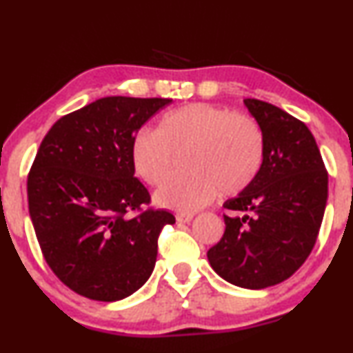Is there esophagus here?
<instances>
[{
  "label": "esophagus",
  "instance_id": "obj_1",
  "mask_svg": "<svg viewBox=\"0 0 353 353\" xmlns=\"http://www.w3.org/2000/svg\"><path fill=\"white\" fill-rule=\"evenodd\" d=\"M176 219H177V222H181V223H189V222H192L194 214H177Z\"/></svg>",
  "mask_w": 353,
  "mask_h": 353
}]
</instances>
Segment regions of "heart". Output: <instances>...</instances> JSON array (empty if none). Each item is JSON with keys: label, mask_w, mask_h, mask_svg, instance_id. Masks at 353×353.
Listing matches in <instances>:
<instances>
[{"label": "heart", "mask_w": 353, "mask_h": 353, "mask_svg": "<svg viewBox=\"0 0 353 353\" xmlns=\"http://www.w3.org/2000/svg\"><path fill=\"white\" fill-rule=\"evenodd\" d=\"M184 152L189 172L164 182L154 201L192 214L214 201L219 189L235 195L253 184L265 159V136L250 114L199 101L165 113L158 131H139L131 143V164L146 184L159 185L176 154Z\"/></svg>", "instance_id": "heart-1"}]
</instances>
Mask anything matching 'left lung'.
Instances as JSON below:
<instances>
[{
	"label": "left lung",
	"mask_w": 353,
	"mask_h": 353,
	"mask_svg": "<svg viewBox=\"0 0 353 353\" xmlns=\"http://www.w3.org/2000/svg\"><path fill=\"white\" fill-rule=\"evenodd\" d=\"M265 136V159L250 188L223 203L225 233L207 252L225 281L246 290L283 283L316 245L327 203V171L307 126L284 110L245 99Z\"/></svg>",
	"instance_id": "1"
}]
</instances>
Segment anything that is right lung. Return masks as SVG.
Masks as SVG:
<instances>
[{
  "label": "right lung",
  "mask_w": 353,
  "mask_h": 353,
  "mask_svg": "<svg viewBox=\"0 0 353 353\" xmlns=\"http://www.w3.org/2000/svg\"><path fill=\"white\" fill-rule=\"evenodd\" d=\"M169 99L105 97L54 123L28 176L34 232L46 261L72 291L93 301L128 298L148 281L171 212L146 209L131 143ZM130 211H139L134 218Z\"/></svg>",
  "instance_id": "1"
}]
</instances>
